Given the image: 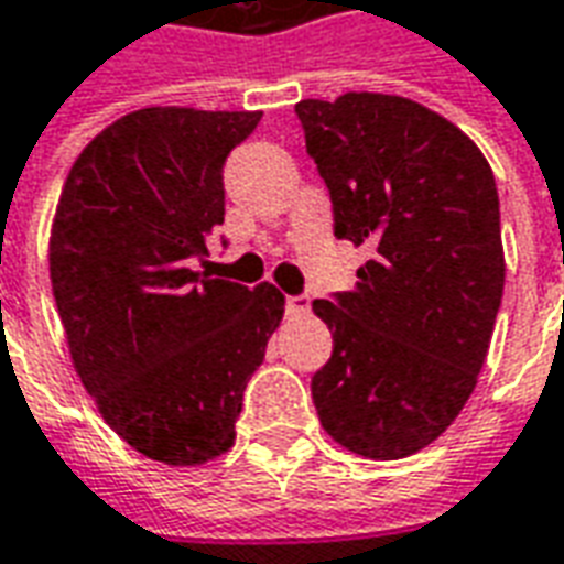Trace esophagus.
Returning <instances> with one entry per match:
<instances>
[{"label":"esophagus","mask_w":564,"mask_h":564,"mask_svg":"<svg viewBox=\"0 0 564 564\" xmlns=\"http://www.w3.org/2000/svg\"><path fill=\"white\" fill-rule=\"evenodd\" d=\"M283 307H286V314H305L307 307H311V299L307 295H286Z\"/></svg>","instance_id":"obj_1"}]
</instances>
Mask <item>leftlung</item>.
<instances>
[{"mask_svg": "<svg viewBox=\"0 0 564 564\" xmlns=\"http://www.w3.org/2000/svg\"><path fill=\"white\" fill-rule=\"evenodd\" d=\"M295 117L335 238L371 250L356 290L314 302L335 341L311 378L317 416L359 456L404 459L459 416L492 341L505 293L496 177L462 129L402 96L302 99Z\"/></svg>", "mask_w": 564, "mask_h": 564, "instance_id": "left-lung-1", "label": "left lung"}]
</instances>
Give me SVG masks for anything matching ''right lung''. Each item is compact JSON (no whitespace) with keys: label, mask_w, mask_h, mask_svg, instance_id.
I'll return each mask as SVG.
<instances>
[{"label":"right lung","mask_w":564,"mask_h":564,"mask_svg":"<svg viewBox=\"0 0 564 564\" xmlns=\"http://www.w3.org/2000/svg\"><path fill=\"white\" fill-rule=\"evenodd\" d=\"M259 117L132 111L84 148L56 205L51 283L72 362L105 423L165 465L232 447L247 380L283 317L271 283L195 269L226 214V156Z\"/></svg>","instance_id":"add662e5"}]
</instances>
